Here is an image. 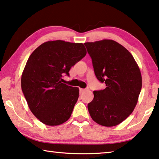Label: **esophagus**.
Returning <instances> with one entry per match:
<instances>
[{"label":"esophagus","mask_w":159,"mask_h":159,"mask_svg":"<svg viewBox=\"0 0 159 159\" xmlns=\"http://www.w3.org/2000/svg\"><path fill=\"white\" fill-rule=\"evenodd\" d=\"M86 90H87V89H79V91H80V93H84V92H85Z\"/></svg>","instance_id":"34e87169"}]
</instances>
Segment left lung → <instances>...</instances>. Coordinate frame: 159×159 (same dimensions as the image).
<instances>
[{
    "label": "left lung",
    "instance_id": "left-lung-1",
    "mask_svg": "<svg viewBox=\"0 0 159 159\" xmlns=\"http://www.w3.org/2000/svg\"><path fill=\"white\" fill-rule=\"evenodd\" d=\"M91 57L97 79L106 84L93 91L88 104L93 121L105 127L120 124L132 114L142 86V75L134 57L122 45L111 39L84 43Z\"/></svg>",
    "mask_w": 159,
    "mask_h": 159
}]
</instances>
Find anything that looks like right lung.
Instances as JSON below:
<instances>
[{
	"label": "right lung",
	"instance_id": "right-lung-1",
	"mask_svg": "<svg viewBox=\"0 0 159 159\" xmlns=\"http://www.w3.org/2000/svg\"><path fill=\"white\" fill-rule=\"evenodd\" d=\"M86 53L84 44L56 40L42 44L30 56L21 88L31 112L44 125H59L70 118L79 89L63 84L62 75H69Z\"/></svg>",
	"mask_w": 159,
	"mask_h": 159
}]
</instances>
